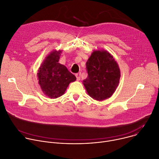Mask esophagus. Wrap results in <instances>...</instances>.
Wrapping results in <instances>:
<instances>
[{"mask_svg":"<svg viewBox=\"0 0 159 159\" xmlns=\"http://www.w3.org/2000/svg\"><path fill=\"white\" fill-rule=\"evenodd\" d=\"M76 77L78 81L80 80V78H81V73H77L76 74Z\"/></svg>","mask_w":159,"mask_h":159,"instance_id":"34e87169","label":"esophagus"}]
</instances>
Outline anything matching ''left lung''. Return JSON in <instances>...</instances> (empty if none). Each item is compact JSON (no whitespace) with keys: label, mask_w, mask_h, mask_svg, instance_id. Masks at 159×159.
Instances as JSON below:
<instances>
[{"label":"left lung","mask_w":159,"mask_h":159,"mask_svg":"<svg viewBox=\"0 0 159 159\" xmlns=\"http://www.w3.org/2000/svg\"><path fill=\"white\" fill-rule=\"evenodd\" d=\"M86 66L88 77L83 84L87 93L97 101L110 98L120 77L119 65L112 55L104 49L93 50Z\"/></svg>","instance_id":"left-lung-1"}]
</instances>
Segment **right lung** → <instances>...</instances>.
<instances>
[{
	"instance_id": "1",
	"label": "right lung",
	"mask_w": 159,
	"mask_h": 159,
	"mask_svg": "<svg viewBox=\"0 0 159 159\" xmlns=\"http://www.w3.org/2000/svg\"><path fill=\"white\" fill-rule=\"evenodd\" d=\"M62 50L54 49L47 56L38 70L39 83L42 92L50 98H57L64 94L70 83L76 76L59 62Z\"/></svg>"
}]
</instances>
